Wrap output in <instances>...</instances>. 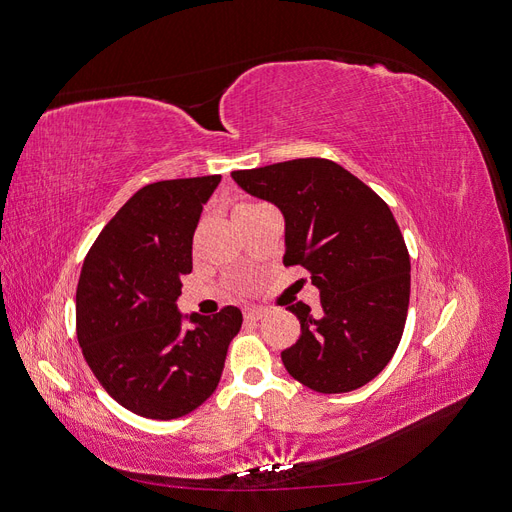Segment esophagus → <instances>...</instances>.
<instances>
[{
  "label": "esophagus",
  "mask_w": 512,
  "mask_h": 512,
  "mask_svg": "<svg viewBox=\"0 0 512 512\" xmlns=\"http://www.w3.org/2000/svg\"><path fill=\"white\" fill-rule=\"evenodd\" d=\"M267 314V309H262V307H252V309H247V312H245V320H260L262 316H265Z\"/></svg>",
  "instance_id": "34e87169"
}]
</instances>
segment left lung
I'll return each instance as SVG.
<instances>
[{"label":"left lung","instance_id":"8db88e82","mask_svg":"<svg viewBox=\"0 0 512 512\" xmlns=\"http://www.w3.org/2000/svg\"><path fill=\"white\" fill-rule=\"evenodd\" d=\"M241 188L284 213V265H301L320 290L303 301L297 344L282 352L288 374L318 393H348L389 365L404 335L410 254L389 205L344 166L324 158L235 170Z\"/></svg>","mask_w":512,"mask_h":512}]
</instances>
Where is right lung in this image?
<instances>
[{
  "label": "right lung",
  "mask_w": 512,
  "mask_h": 512,
  "mask_svg": "<svg viewBox=\"0 0 512 512\" xmlns=\"http://www.w3.org/2000/svg\"><path fill=\"white\" fill-rule=\"evenodd\" d=\"M220 175L170 179L138 190L85 256L76 288V337L104 391L130 412L170 421L218 389L241 309L192 314L181 327V277Z\"/></svg>",
  "instance_id": "obj_1"
}]
</instances>
